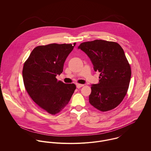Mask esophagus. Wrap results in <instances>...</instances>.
<instances>
[{"mask_svg": "<svg viewBox=\"0 0 151 151\" xmlns=\"http://www.w3.org/2000/svg\"><path fill=\"white\" fill-rule=\"evenodd\" d=\"M83 86H84L83 84H76V86H77V88H81Z\"/></svg>", "mask_w": 151, "mask_h": 151, "instance_id": "1", "label": "esophagus"}]
</instances>
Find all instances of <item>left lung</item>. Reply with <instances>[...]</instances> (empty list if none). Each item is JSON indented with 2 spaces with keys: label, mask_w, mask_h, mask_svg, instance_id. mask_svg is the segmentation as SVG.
Segmentation results:
<instances>
[{
  "label": "left lung",
  "mask_w": 151,
  "mask_h": 151,
  "mask_svg": "<svg viewBox=\"0 0 151 151\" xmlns=\"http://www.w3.org/2000/svg\"><path fill=\"white\" fill-rule=\"evenodd\" d=\"M78 48L89 58L95 71L100 73L99 83L91 86L90 104L101 111L116 108L127 92L131 76L123 48L116 42L98 40L81 43Z\"/></svg>",
  "instance_id": "1"
}]
</instances>
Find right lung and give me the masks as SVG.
Here are the masks:
<instances>
[{"label":"right lung","mask_w":151,"mask_h":151,"mask_svg":"<svg viewBox=\"0 0 151 151\" xmlns=\"http://www.w3.org/2000/svg\"><path fill=\"white\" fill-rule=\"evenodd\" d=\"M76 43H51L35 47L22 69L26 91L31 99L47 113L60 112L70 101L76 86L58 81L65 60Z\"/></svg>","instance_id":"right-lung-1"}]
</instances>
